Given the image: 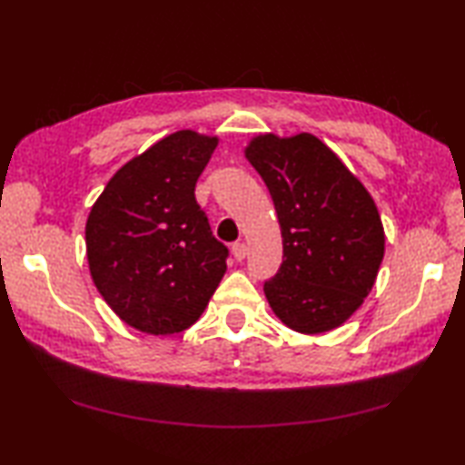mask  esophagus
Returning <instances> with one entry per match:
<instances>
[{"mask_svg":"<svg viewBox=\"0 0 465 465\" xmlns=\"http://www.w3.org/2000/svg\"><path fill=\"white\" fill-rule=\"evenodd\" d=\"M232 254H233V258H235L237 262L245 260V258H247V245H245V243H233V245H232Z\"/></svg>","mask_w":465,"mask_h":465,"instance_id":"esophagus-1","label":"esophagus"}]
</instances>
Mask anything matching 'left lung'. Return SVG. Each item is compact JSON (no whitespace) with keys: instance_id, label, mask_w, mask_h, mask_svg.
I'll use <instances>...</instances> for the list:
<instances>
[{"instance_id":"obj_1","label":"left lung","mask_w":465,"mask_h":465,"mask_svg":"<svg viewBox=\"0 0 465 465\" xmlns=\"http://www.w3.org/2000/svg\"><path fill=\"white\" fill-rule=\"evenodd\" d=\"M273 199L282 264L264 282L273 313L302 334L348 321L371 292L383 226L371 193L310 133L260 134L245 150Z\"/></svg>"}]
</instances>
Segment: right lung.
<instances>
[{
  "label": "right lung",
  "mask_w": 465,
  "mask_h": 465,
  "mask_svg": "<svg viewBox=\"0 0 465 465\" xmlns=\"http://www.w3.org/2000/svg\"><path fill=\"white\" fill-rule=\"evenodd\" d=\"M216 144V136L193 131L161 138L112 176L89 213L91 277L136 331H186L226 273L228 247L195 201V183Z\"/></svg>",
  "instance_id": "right-lung-1"
}]
</instances>
